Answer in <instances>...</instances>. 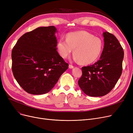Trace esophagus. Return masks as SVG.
<instances>
[{"mask_svg":"<svg viewBox=\"0 0 133 133\" xmlns=\"http://www.w3.org/2000/svg\"><path fill=\"white\" fill-rule=\"evenodd\" d=\"M74 67V66H73V65H69V68H73Z\"/></svg>","mask_w":133,"mask_h":133,"instance_id":"esophagus-1","label":"esophagus"}]
</instances>
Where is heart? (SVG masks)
Segmentation results:
<instances>
[{"label": "heart", "mask_w": 133, "mask_h": 133, "mask_svg": "<svg viewBox=\"0 0 133 133\" xmlns=\"http://www.w3.org/2000/svg\"><path fill=\"white\" fill-rule=\"evenodd\" d=\"M57 49L62 58H66L72 50L74 59L82 64L88 65L100 56L103 48L102 40L85 31L68 33L66 40L61 38L57 44Z\"/></svg>", "instance_id": "b5f03b06"}]
</instances>
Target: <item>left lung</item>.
<instances>
[{"label": "left lung", "instance_id": "1", "mask_svg": "<svg viewBox=\"0 0 133 133\" xmlns=\"http://www.w3.org/2000/svg\"><path fill=\"white\" fill-rule=\"evenodd\" d=\"M104 46L100 60L82 68L78 80L80 89L88 96L100 97L110 92L122 72L124 51L117 38L109 32H103Z\"/></svg>", "mask_w": 133, "mask_h": 133}]
</instances>
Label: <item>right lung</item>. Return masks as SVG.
Instances as JSON below:
<instances>
[{"label":"right lung","mask_w":133,"mask_h":133,"mask_svg":"<svg viewBox=\"0 0 133 133\" xmlns=\"http://www.w3.org/2000/svg\"><path fill=\"white\" fill-rule=\"evenodd\" d=\"M56 31L54 26L37 28L22 35L12 49L14 76L29 94L48 93L68 68L56 50Z\"/></svg>","instance_id":"right-lung-1"}]
</instances>
